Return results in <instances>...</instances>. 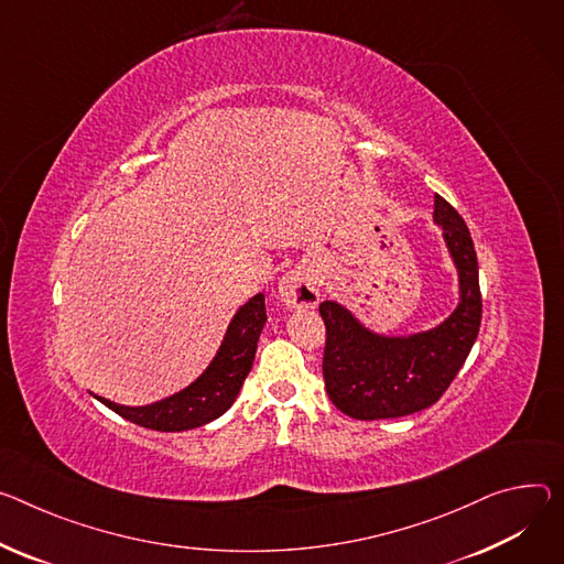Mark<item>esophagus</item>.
I'll list each match as a JSON object with an SVG mask.
<instances>
[{
  "mask_svg": "<svg viewBox=\"0 0 564 564\" xmlns=\"http://www.w3.org/2000/svg\"><path fill=\"white\" fill-rule=\"evenodd\" d=\"M279 296L288 308H315L319 303V285L311 270L292 268L279 279Z\"/></svg>",
  "mask_w": 564,
  "mask_h": 564,
  "instance_id": "34e87169",
  "label": "esophagus"
}]
</instances>
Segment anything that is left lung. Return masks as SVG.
Returning a JSON list of instances; mask_svg holds the SVG:
<instances>
[{
	"mask_svg": "<svg viewBox=\"0 0 564 564\" xmlns=\"http://www.w3.org/2000/svg\"><path fill=\"white\" fill-rule=\"evenodd\" d=\"M432 218L458 281L456 308L441 324L409 335H384L339 301L319 305L326 324V391L350 419L382 421L423 412L443 395L477 341L481 292L470 231L441 195H434Z\"/></svg>",
	"mask_w": 564,
	"mask_h": 564,
	"instance_id": "8db88e82",
	"label": "left lung"
}]
</instances>
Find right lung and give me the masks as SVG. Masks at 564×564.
I'll use <instances>...</instances> for the list:
<instances>
[{
	"label": "right lung",
	"mask_w": 564,
	"mask_h": 564,
	"mask_svg": "<svg viewBox=\"0 0 564 564\" xmlns=\"http://www.w3.org/2000/svg\"><path fill=\"white\" fill-rule=\"evenodd\" d=\"M265 322V294L259 292L236 311L214 360L188 387L158 402L139 406L119 404L100 395L94 398L121 419L155 432H184L207 425L220 419L238 398L240 387L251 371L256 346H259Z\"/></svg>",
	"instance_id": "1"
}]
</instances>
